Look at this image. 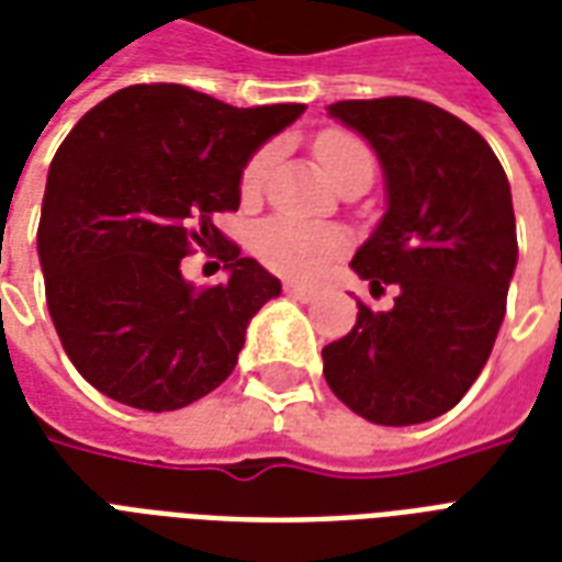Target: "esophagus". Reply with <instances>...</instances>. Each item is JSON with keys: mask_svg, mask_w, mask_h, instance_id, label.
Returning a JSON list of instances; mask_svg holds the SVG:
<instances>
[{"mask_svg": "<svg viewBox=\"0 0 562 562\" xmlns=\"http://www.w3.org/2000/svg\"><path fill=\"white\" fill-rule=\"evenodd\" d=\"M284 293H286V296H293V299H302V302H311V299H316V286L296 284V281H286Z\"/></svg>", "mask_w": 562, "mask_h": 562, "instance_id": "34e87169", "label": "esophagus"}]
</instances>
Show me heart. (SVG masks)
Returning <instances> with one entry per match:
<instances>
[{"label": "heart", "instance_id": "b5f03b06", "mask_svg": "<svg viewBox=\"0 0 562 562\" xmlns=\"http://www.w3.org/2000/svg\"><path fill=\"white\" fill-rule=\"evenodd\" d=\"M314 154L319 166L331 180H335L344 168L352 162L370 159L367 147L349 133H323L316 138ZM266 162L269 154H260L251 159L243 171V192H257L263 183ZM346 239L340 231L326 225H311V222H299V218H269L263 225H257L251 236V248L255 255L263 260L269 269H276L281 276L290 278H316L326 272L331 260L340 257Z\"/></svg>", "mask_w": 562, "mask_h": 562}]
</instances>
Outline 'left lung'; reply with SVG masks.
<instances>
[{
	"label": "left lung",
	"mask_w": 562,
	"mask_h": 562,
	"mask_svg": "<svg viewBox=\"0 0 562 562\" xmlns=\"http://www.w3.org/2000/svg\"><path fill=\"white\" fill-rule=\"evenodd\" d=\"M328 115L364 136L385 175L387 206L352 257L391 311L358 302L352 331L323 349L340 403L370 424L445 415L474 385L504 323L518 260L509 180L476 130L415 97L340 100Z\"/></svg>",
	"instance_id": "8db88e82"
}]
</instances>
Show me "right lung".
Returning a JSON list of instances; mask_svg holds the SVG:
<instances>
[{
	"instance_id": "add662e5",
	"label": "right lung",
	"mask_w": 562,
	"mask_h": 562,
	"mask_svg": "<svg viewBox=\"0 0 562 562\" xmlns=\"http://www.w3.org/2000/svg\"><path fill=\"white\" fill-rule=\"evenodd\" d=\"M305 112L236 109L186 86H130L79 117L49 166L37 225L46 307L67 358L117 403L175 412L216 391L246 328L281 293L216 227L239 206L248 159ZM195 245L228 281L179 272Z\"/></svg>"
}]
</instances>
